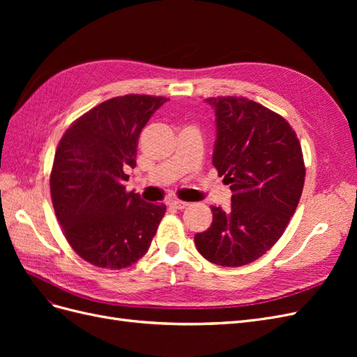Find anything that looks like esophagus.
<instances>
[{
  "instance_id": "1",
  "label": "esophagus",
  "mask_w": 357,
  "mask_h": 357,
  "mask_svg": "<svg viewBox=\"0 0 357 357\" xmlns=\"http://www.w3.org/2000/svg\"><path fill=\"white\" fill-rule=\"evenodd\" d=\"M169 204H171V207H174V208H178V210H181V208H186V207H188V205H189V202H185V201H178V199H174V201H171Z\"/></svg>"
}]
</instances>
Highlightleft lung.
Listing matches in <instances>:
<instances>
[{
	"label": "left lung",
	"instance_id": "1",
	"mask_svg": "<svg viewBox=\"0 0 357 357\" xmlns=\"http://www.w3.org/2000/svg\"><path fill=\"white\" fill-rule=\"evenodd\" d=\"M205 101L215 116L213 165L234 195L229 211L213 205V223L195 245L211 264L241 266L283 235L304 188V158L286 119L266 107L243 96Z\"/></svg>",
	"mask_w": 357,
	"mask_h": 357
}]
</instances>
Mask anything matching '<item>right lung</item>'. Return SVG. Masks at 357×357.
Wrapping results in <instances>:
<instances>
[{
	"label": "right lung",
	"mask_w": 357,
	"mask_h": 357,
	"mask_svg": "<svg viewBox=\"0 0 357 357\" xmlns=\"http://www.w3.org/2000/svg\"><path fill=\"white\" fill-rule=\"evenodd\" d=\"M164 96H116L79 117L61 138L50 174L56 218L73 250L107 269L134 265L150 247L165 204L126 192L138 137Z\"/></svg>",
	"instance_id": "1"
}]
</instances>
